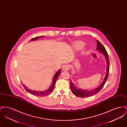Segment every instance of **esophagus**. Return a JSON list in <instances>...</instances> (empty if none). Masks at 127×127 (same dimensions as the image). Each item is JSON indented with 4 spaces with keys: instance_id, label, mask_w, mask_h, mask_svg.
<instances>
[{
    "instance_id": "esophagus-1",
    "label": "esophagus",
    "mask_w": 127,
    "mask_h": 127,
    "mask_svg": "<svg viewBox=\"0 0 127 127\" xmlns=\"http://www.w3.org/2000/svg\"><path fill=\"white\" fill-rule=\"evenodd\" d=\"M69 66L68 65H63L62 66V69L64 71H67L69 69Z\"/></svg>"
}]
</instances>
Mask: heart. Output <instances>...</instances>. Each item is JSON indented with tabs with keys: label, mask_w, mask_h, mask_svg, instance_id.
Listing matches in <instances>:
<instances>
[{
	"label": "heart",
	"mask_w": 127,
	"mask_h": 127,
	"mask_svg": "<svg viewBox=\"0 0 127 127\" xmlns=\"http://www.w3.org/2000/svg\"><path fill=\"white\" fill-rule=\"evenodd\" d=\"M84 43L81 41H78L74 43L73 44V47L75 49L79 50L82 48L84 46Z\"/></svg>",
	"instance_id": "obj_1"
}]
</instances>
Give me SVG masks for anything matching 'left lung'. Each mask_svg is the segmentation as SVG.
<instances>
[{
    "instance_id": "1",
    "label": "left lung",
    "mask_w": 127,
    "mask_h": 127,
    "mask_svg": "<svg viewBox=\"0 0 127 127\" xmlns=\"http://www.w3.org/2000/svg\"><path fill=\"white\" fill-rule=\"evenodd\" d=\"M97 50H98L99 52L101 53L105 57V60L107 62V72L106 74V76L105 77V78L104 79L102 82L101 84L98 86L97 88L95 89H93V90H85L83 89H79L78 88L76 85L73 84L72 81L70 80V88L71 90L72 91L73 93L79 97H91L92 95H94L96 94L99 91H100L104 85H105V82H106L108 77L109 76V57H108V55L107 53V52L105 48L104 47V46L102 45L97 40Z\"/></svg>"
}]
</instances>
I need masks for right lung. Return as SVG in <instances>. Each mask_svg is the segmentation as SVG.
Wrapping results in <instances>:
<instances>
[{
  "label": "right lung",
  "instance_id": "right-lung-1",
  "mask_svg": "<svg viewBox=\"0 0 127 127\" xmlns=\"http://www.w3.org/2000/svg\"><path fill=\"white\" fill-rule=\"evenodd\" d=\"M44 36H37V37H35L32 39H31L30 40V41H33V40H36L41 37H43ZM61 69H60V70H59L57 73H55V74L54 75V76L53 78L52 79V84L50 85V87L48 88V90H46L45 91H32L31 90H30L29 89H28L24 85H23V86L24 87L26 91H27V92L30 93L31 94L34 95H35L36 96H39V97H43V96H47L48 94H50L51 93H52V92L54 90V88L55 85L56 84V81L57 80V79H58L59 75L61 74Z\"/></svg>",
  "mask_w": 127,
  "mask_h": 127
}]
</instances>
